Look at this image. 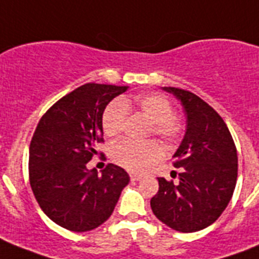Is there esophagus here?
Here are the masks:
<instances>
[{"mask_svg":"<svg viewBox=\"0 0 259 259\" xmlns=\"http://www.w3.org/2000/svg\"><path fill=\"white\" fill-rule=\"evenodd\" d=\"M130 179H132V181H140L144 179V175H140V173H132V175H130Z\"/></svg>","mask_w":259,"mask_h":259,"instance_id":"34e87169","label":"esophagus"}]
</instances>
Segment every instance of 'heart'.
Listing matches in <instances>:
<instances>
[{
	"label": "heart",
	"instance_id": "heart-1",
	"mask_svg": "<svg viewBox=\"0 0 259 259\" xmlns=\"http://www.w3.org/2000/svg\"><path fill=\"white\" fill-rule=\"evenodd\" d=\"M132 110H136L152 123V132L162 141L172 142L180 136L183 125L173 114L172 103L165 97L154 93L140 94L109 103L102 115V127L106 136L114 137L121 133ZM160 156L161 149L153 141L132 142L122 140L111 146L113 161L133 172L145 170Z\"/></svg>",
	"mask_w": 259,
	"mask_h": 259
}]
</instances>
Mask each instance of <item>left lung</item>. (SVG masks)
Segmentation results:
<instances>
[{
    "instance_id": "1",
    "label": "left lung",
    "mask_w": 259,
    "mask_h": 259,
    "mask_svg": "<svg viewBox=\"0 0 259 259\" xmlns=\"http://www.w3.org/2000/svg\"><path fill=\"white\" fill-rule=\"evenodd\" d=\"M180 102L187 129L173 154L179 181L158 177L152 211L170 229L195 233L221 217L231 200L238 176L237 148L229 127L215 110L195 94L161 87Z\"/></svg>"
}]
</instances>
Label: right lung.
Wrapping results in <instances>:
<instances>
[{
	"label": "right lung",
	"instance_id": "add662e5",
	"mask_svg": "<svg viewBox=\"0 0 259 259\" xmlns=\"http://www.w3.org/2000/svg\"><path fill=\"white\" fill-rule=\"evenodd\" d=\"M127 86L87 83L41 117L29 146V183L40 208L56 225L84 233L113 213L130 177L109 164L101 175L87 162L103 140L106 106Z\"/></svg>",
	"mask_w": 259,
	"mask_h": 259
}]
</instances>
